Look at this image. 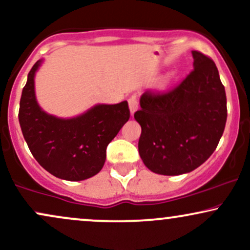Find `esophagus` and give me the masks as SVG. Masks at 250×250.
I'll return each instance as SVG.
<instances>
[{
  "instance_id": "1",
  "label": "esophagus",
  "mask_w": 250,
  "mask_h": 250,
  "mask_svg": "<svg viewBox=\"0 0 250 250\" xmlns=\"http://www.w3.org/2000/svg\"><path fill=\"white\" fill-rule=\"evenodd\" d=\"M128 104H129V110H130V114L133 115L135 111L139 109V100H137V96L133 94L128 99Z\"/></svg>"
}]
</instances>
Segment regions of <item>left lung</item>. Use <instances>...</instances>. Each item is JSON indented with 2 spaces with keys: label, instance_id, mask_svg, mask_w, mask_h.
Masks as SVG:
<instances>
[{
  "label": "left lung",
  "instance_id": "left-lung-1",
  "mask_svg": "<svg viewBox=\"0 0 250 250\" xmlns=\"http://www.w3.org/2000/svg\"><path fill=\"white\" fill-rule=\"evenodd\" d=\"M194 69L165 93L147 90L134 114L142 131L139 153L161 175L189 173L216 149L227 121V97L210 57L191 51Z\"/></svg>",
  "mask_w": 250,
  "mask_h": 250
}]
</instances>
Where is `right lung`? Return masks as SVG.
<instances>
[{"instance_id": "right-lung-1", "label": "right lung", "mask_w": 250, "mask_h": 250, "mask_svg": "<svg viewBox=\"0 0 250 250\" xmlns=\"http://www.w3.org/2000/svg\"><path fill=\"white\" fill-rule=\"evenodd\" d=\"M39 60L28 74L20 101L19 121L25 142L36 161L51 175L67 181L94 176L105 162L111 140L130 117L128 102L96 104L71 119L45 113L35 96Z\"/></svg>"}]
</instances>
